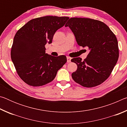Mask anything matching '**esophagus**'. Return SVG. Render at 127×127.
<instances>
[{
  "mask_svg": "<svg viewBox=\"0 0 127 127\" xmlns=\"http://www.w3.org/2000/svg\"><path fill=\"white\" fill-rule=\"evenodd\" d=\"M66 59H67V62H68V63H70V62H71V58L67 57H66Z\"/></svg>",
  "mask_w": 127,
  "mask_h": 127,
  "instance_id": "34e87169",
  "label": "esophagus"
}]
</instances>
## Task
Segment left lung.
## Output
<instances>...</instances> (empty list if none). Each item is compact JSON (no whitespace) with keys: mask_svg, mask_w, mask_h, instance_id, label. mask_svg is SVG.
<instances>
[{"mask_svg":"<svg viewBox=\"0 0 127 127\" xmlns=\"http://www.w3.org/2000/svg\"><path fill=\"white\" fill-rule=\"evenodd\" d=\"M71 30L78 45L87 47L90 52L84 61L77 57L71 62L77 65L72 78L83 87L100 85L110 76L119 58L115 35L100 21L85 18H71L65 26Z\"/></svg>","mask_w":127,"mask_h":127,"instance_id":"left-lung-1","label":"left lung"}]
</instances>
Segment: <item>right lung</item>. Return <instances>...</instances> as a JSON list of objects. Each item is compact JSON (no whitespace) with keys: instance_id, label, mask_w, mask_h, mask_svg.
Masks as SVG:
<instances>
[{"instance_id":"right-lung-1","label":"right lung","mask_w":127,"mask_h":127,"mask_svg":"<svg viewBox=\"0 0 127 127\" xmlns=\"http://www.w3.org/2000/svg\"><path fill=\"white\" fill-rule=\"evenodd\" d=\"M68 17L45 16L29 21L17 32L11 59L17 73L27 84L40 86L52 81L66 62L65 55L54 57L45 53V45L52 42L58 30Z\"/></svg>"}]
</instances>
